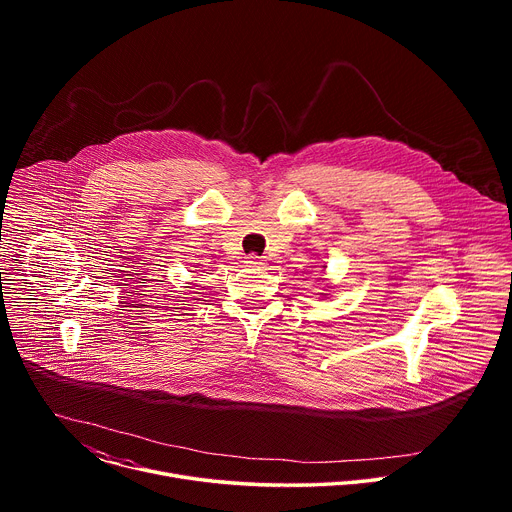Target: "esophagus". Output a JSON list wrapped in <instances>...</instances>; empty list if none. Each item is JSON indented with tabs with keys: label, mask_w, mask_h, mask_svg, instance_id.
<instances>
[{
	"label": "esophagus",
	"mask_w": 512,
	"mask_h": 512,
	"mask_svg": "<svg viewBox=\"0 0 512 512\" xmlns=\"http://www.w3.org/2000/svg\"><path fill=\"white\" fill-rule=\"evenodd\" d=\"M245 263L249 265V267H261L263 265V259L261 257H257V255H247V259H245Z\"/></svg>",
	"instance_id": "obj_1"
}]
</instances>
